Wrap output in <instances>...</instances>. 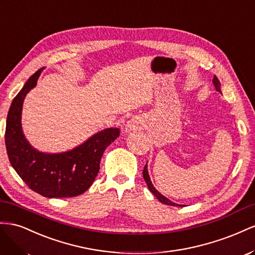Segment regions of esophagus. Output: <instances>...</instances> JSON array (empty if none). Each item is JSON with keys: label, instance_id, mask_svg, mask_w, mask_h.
Wrapping results in <instances>:
<instances>
[{"label": "esophagus", "instance_id": "esophagus-1", "mask_svg": "<svg viewBox=\"0 0 255 255\" xmlns=\"http://www.w3.org/2000/svg\"><path fill=\"white\" fill-rule=\"evenodd\" d=\"M143 128V121L135 116V118H132L131 120H129L126 125H125V132L130 133V132H137L141 131Z\"/></svg>", "mask_w": 255, "mask_h": 255}]
</instances>
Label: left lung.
<instances>
[{"instance_id": "1", "label": "left lung", "mask_w": 255, "mask_h": 255, "mask_svg": "<svg viewBox=\"0 0 255 255\" xmlns=\"http://www.w3.org/2000/svg\"><path fill=\"white\" fill-rule=\"evenodd\" d=\"M213 83H214V86H215V89H216V91L217 92H219V93H221V89H220V82H219V80H218V78L215 76L214 77V79H213ZM222 94V93H221ZM143 177H144V179H145V181H146V184H147V187H148V189H149V191L154 194L156 198L161 202V203H163V204H165V205H171V206H179V207H183L184 205H181V204H176V203H174V202H172L171 200H169L168 198H165V196L163 195V194H161L160 193L157 189L154 187V185H152V183H151V180H150V177H149V174H148V170H147V163L145 164V166H144V170H143Z\"/></svg>"}]
</instances>
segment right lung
Listing matches in <instances>:
<instances>
[{
  "instance_id": "obj_1",
  "label": "right lung",
  "mask_w": 255,
  "mask_h": 255,
  "mask_svg": "<svg viewBox=\"0 0 255 255\" xmlns=\"http://www.w3.org/2000/svg\"><path fill=\"white\" fill-rule=\"evenodd\" d=\"M40 74L41 70L36 71L12 100L6 121L7 155L14 171L33 191L46 198H72L92 186L104 151L120 135V129L100 130L67 151L51 154L34 148L23 133L21 115L26 94L37 84Z\"/></svg>"
}]
</instances>
